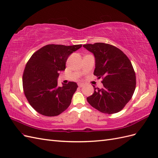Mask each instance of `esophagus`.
<instances>
[{
    "label": "esophagus",
    "mask_w": 158,
    "mask_h": 158,
    "mask_svg": "<svg viewBox=\"0 0 158 158\" xmlns=\"http://www.w3.org/2000/svg\"><path fill=\"white\" fill-rule=\"evenodd\" d=\"M78 85L79 87L82 88V87H83V86H84V83H81V82H79V83L78 84Z\"/></svg>",
    "instance_id": "esophagus-1"
}]
</instances>
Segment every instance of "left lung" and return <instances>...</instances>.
I'll return each instance as SVG.
<instances>
[{
  "instance_id": "8db88e82",
  "label": "left lung",
  "mask_w": 158,
  "mask_h": 158,
  "mask_svg": "<svg viewBox=\"0 0 158 158\" xmlns=\"http://www.w3.org/2000/svg\"><path fill=\"white\" fill-rule=\"evenodd\" d=\"M95 57L94 75L102 78L103 88L94 86V93L86 99L90 105L106 114L121 111L134 93L135 73L131 62L121 49L104 44L83 45Z\"/></svg>"
}]
</instances>
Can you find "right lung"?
<instances>
[{
  "instance_id": "1",
  "label": "right lung",
  "mask_w": 158,
  "mask_h": 158,
  "mask_svg": "<svg viewBox=\"0 0 158 158\" xmlns=\"http://www.w3.org/2000/svg\"><path fill=\"white\" fill-rule=\"evenodd\" d=\"M81 47V44H49L30 57L23 76V86L29 103L40 114L57 116L70 106L78 85L70 82L60 87L57 78L60 72L66 69L68 57Z\"/></svg>"
}]
</instances>
